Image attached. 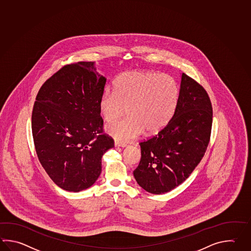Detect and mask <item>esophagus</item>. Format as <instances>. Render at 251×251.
<instances>
[{
  "label": "esophagus",
  "mask_w": 251,
  "mask_h": 251,
  "mask_svg": "<svg viewBox=\"0 0 251 251\" xmlns=\"http://www.w3.org/2000/svg\"><path fill=\"white\" fill-rule=\"evenodd\" d=\"M114 146L115 147H122V148H125L127 146V144L122 143V142H119V141H115L114 142Z\"/></svg>",
  "instance_id": "esophagus-1"
}]
</instances>
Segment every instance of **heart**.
Listing matches in <instances>:
<instances>
[{
    "instance_id": "b5f03b06",
    "label": "heart",
    "mask_w": 251,
    "mask_h": 251,
    "mask_svg": "<svg viewBox=\"0 0 251 251\" xmlns=\"http://www.w3.org/2000/svg\"><path fill=\"white\" fill-rule=\"evenodd\" d=\"M179 87L167 74L128 72L114 82V92L105 91L99 101L100 113L113 122L127 111L128 116L106 126L109 135L127 142L139 134L155 133L164 128L178 104Z\"/></svg>"
}]
</instances>
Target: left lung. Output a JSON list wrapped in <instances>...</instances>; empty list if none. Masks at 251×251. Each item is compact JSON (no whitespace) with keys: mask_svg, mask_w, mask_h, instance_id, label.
<instances>
[{"mask_svg":"<svg viewBox=\"0 0 251 251\" xmlns=\"http://www.w3.org/2000/svg\"><path fill=\"white\" fill-rule=\"evenodd\" d=\"M212 122L208 94L200 83L182 73L174 116L158 133L139 143L141 159L133 172L138 185L159 195L188 179L206 151Z\"/></svg>","mask_w":251,"mask_h":251,"instance_id":"obj_1","label":"left lung"}]
</instances>
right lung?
<instances>
[{
  "label": "right lung",
  "mask_w": 251,
  "mask_h": 251,
  "mask_svg": "<svg viewBox=\"0 0 251 251\" xmlns=\"http://www.w3.org/2000/svg\"><path fill=\"white\" fill-rule=\"evenodd\" d=\"M106 78L93 62L67 64L46 80L32 112L36 154L52 181L67 191L91 187L102 156L114 146L103 133L99 101Z\"/></svg>",
  "instance_id": "add662e5"
}]
</instances>
